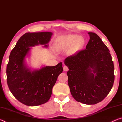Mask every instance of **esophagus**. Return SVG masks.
<instances>
[{"label":"esophagus","mask_w":122,"mask_h":122,"mask_svg":"<svg viewBox=\"0 0 122 122\" xmlns=\"http://www.w3.org/2000/svg\"><path fill=\"white\" fill-rule=\"evenodd\" d=\"M63 71H68V68L67 66L65 65L63 66Z\"/></svg>","instance_id":"esophagus-1"}]
</instances>
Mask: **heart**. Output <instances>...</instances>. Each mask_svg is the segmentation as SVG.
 Segmentation results:
<instances>
[{"label":"heart","instance_id":"heart-1","mask_svg":"<svg viewBox=\"0 0 122 122\" xmlns=\"http://www.w3.org/2000/svg\"><path fill=\"white\" fill-rule=\"evenodd\" d=\"M84 40L81 36L70 34L60 39L56 43V49L57 51H64L71 48V51H76L83 46Z\"/></svg>","mask_w":122,"mask_h":122}]
</instances>
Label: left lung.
Returning <instances> with one entry per match:
<instances>
[{"label": "left lung", "instance_id": "8db88e82", "mask_svg": "<svg viewBox=\"0 0 122 122\" xmlns=\"http://www.w3.org/2000/svg\"><path fill=\"white\" fill-rule=\"evenodd\" d=\"M86 49L64 61L70 92L75 100L95 104L104 100L112 88L115 80L114 65L110 51L95 33L89 32Z\"/></svg>", "mask_w": 122, "mask_h": 122}]
</instances>
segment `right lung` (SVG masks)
<instances>
[{
	"label": "right lung",
	"mask_w": 122,
	"mask_h": 122,
	"mask_svg": "<svg viewBox=\"0 0 122 122\" xmlns=\"http://www.w3.org/2000/svg\"><path fill=\"white\" fill-rule=\"evenodd\" d=\"M52 35L49 32L26 33L18 40L9 56L8 86L13 95L26 106H37L48 102L58 76L63 71L62 62L34 70L25 62L31 47L41 45L47 48Z\"/></svg>",
	"instance_id": "obj_1"
}]
</instances>
